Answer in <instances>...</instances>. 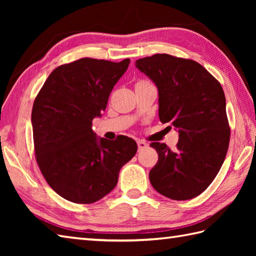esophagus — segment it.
I'll return each mask as SVG.
<instances>
[{"instance_id":"34e87169","label":"esophagus","mask_w":256,"mask_h":256,"mask_svg":"<svg viewBox=\"0 0 256 256\" xmlns=\"http://www.w3.org/2000/svg\"><path fill=\"white\" fill-rule=\"evenodd\" d=\"M138 150H143L148 148V143L144 142V140H138Z\"/></svg>"}]
</instances>
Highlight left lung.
I'll return each mask as SVG.
<instances>
[{
    "mask_svg": "<svg viewBox=\"0 0 256 256\" xmlns=\"http://www.w3.org/2000/svg\"><path fill=\"white\" fill-rule=\"evenodd\" d=\"M135 64L158 89L160 122L179 133L175 150L165 143H150L158 154L150 172L152 186L172 200L197 197L218 175L229 148L224 89L192 59L155 54Z\"/></svg>",
    "mask_w": 256,
    "mask_h": 256,
    "instance_id": "left-lung-1",
    "label": "left lung"
}]
</instances>
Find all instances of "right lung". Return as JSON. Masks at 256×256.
<instances>
[{
	"instance_id": "1",
	"label": "right lung",
	"mask_w": 256,
	"mask_h": 256,
	"mask_svg": "<svg viewBox=\"0 0 256 256\" xmlns=\"http://www.w3.org/2000/svg\"><path fill=\"white\" fill-rule=\"evenodd\" d=\"M130 59L81 58L54 69L35 98L32 138L47 184L68 201L94 204L116 186L118 172L136 154L134 140L98 138L92 120L106 110Z\"/></svg>"
}]
</instances>
